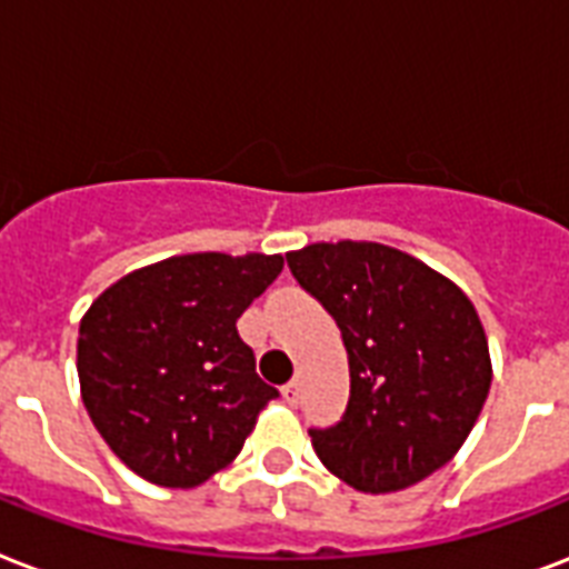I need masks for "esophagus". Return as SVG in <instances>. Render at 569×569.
Instances as JSON below:
<instances>
[{"mask_svg":"<svg viewBox=\"0 0 569 569\" xmlns=\"http://www.w3.org/2000/svg\"><path fill=\"white\" fill-rule=\"evenodd\" d=\"M281 398L288 400L290 407H297V403H299V382L297 380L284 382V386H281Z\"/></svg>","mask_w":569,"mask_h":569,"instance_id":"1","label":"esophagus"}]
</instances>
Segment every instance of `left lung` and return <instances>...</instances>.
Segmentation results:
<instances>
[{"label": "left lung", "mask_w": 569, "mask_h": 569, "mask_svg": "<svg viewBox=\"0 0 569 569\" xmlns=\"http://www.w3.org/2000/svg\"><path fill=\"white\" fill-rule=\"evenodd\" d=\"M293 279L335 317L350 362L341 421L311 427L320 463L359 492H398L460 451L492 382L472 299L382 243L288 252Z\"/></svg>", "instance_id": "obj_1"}]
</instances>
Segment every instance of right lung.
<instances>
[{"label": "right lung", "mask_w": 569, "mask_h": 569, "mask_svg": "<svg viewBox=\"0 0 569 569\" xmlns=\"http://www.w3.org/2000/svg\"><path fill=\"white\" fill-rule=\"evenodd\" d=\"M281 267V254H174L91 302L77 341L82 403L139 478L171 490L204 483L279 398L254 371L237 317Z\"/></svg>", "instance_id": "1"}]
</instances>
